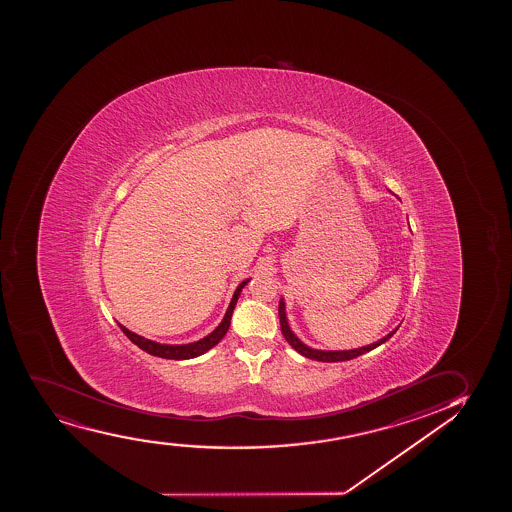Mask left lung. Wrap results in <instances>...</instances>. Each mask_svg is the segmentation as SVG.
Segmentation results:
<instances>
[{"instance_id": "obj_1", "label": "left lung", "mask_w": 512, "mask_h": 512, "mask_svg": "<svg viewBox=\"0 0 512 512\" xmlns=\"http://www.w3.org/2000/svg\"><path fill=\"white\" fill-rule=\"evenodd\" d=\"M278 316H280V328H282L283 336H285V340L290 343V347L297 350L300 355L307 357V359L319 360V362H343V360L355 359V357H359L362 353L371 352L374 348L382 345L384 341H388L389 338L396 333V329H398H393L389 335L384 336V338L376 341V343H372V345H367V347L353 348V350H336V352L335 350H316V348L304 345V343L294 335V331L290 329V326H288L287 312H285V302H283V299H280V304H278Z\"/></svg>"}]
</instances>
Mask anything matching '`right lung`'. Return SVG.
Returning <instances> with one entry per match:
<instances>
[{
	"label": "right lung",
	"instance_id": "add662e5",
	"mask_svg": "<svg viewBox=\"0 0 512 512\" xmlns=\"http://www.w3.org/2000/svg\"><path fill=\"white\" fill-rule=\"evenodd\" d=\"M247 282H249V278L239 283V287L235 288L232 300H230L229 309L225 312L222 323L218 324L217 328L213 329L210 335L201 338V340L194 341V343H188V345H164V343H157V341L147 340V338H143V336L136 335V333H133L130 329L124 328L123 324H119V328L123 329L124 335L128 336V338L135 343L136 347H140L143 352L150 353L153 357L171 360L194 359V357L203 355V353L208 352L210 348L215 347L218 341L222 340L225 333L229 331L232 312H234L237 299H239L242 288L246 287Z\"/></svg>",
	"mask_w": 512,
	"mask_h": 512
}]
</instances>
